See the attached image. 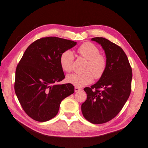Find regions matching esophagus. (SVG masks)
<instances>
[{"label": "esophagus", "mask_w": 148, "mask_h": 148, "mask_svg": "<svg viewBox=\"0 0 148 148\" xmlns=\"http://www.w3.org/2000/svg\"><path fill=\"white\" fill-rule=\"evenodd\" d=\"M81 90V88H79V87H75V88H74L75 92H79V91H80Z\"/></svg>", "instance_id": "obj_1"}]
</instances>
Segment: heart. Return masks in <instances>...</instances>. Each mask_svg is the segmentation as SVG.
<instances>
[{
	"instance_id": "1",
	"label": "heart",
	"mask_w": 148,
	"mask_h": 148,
	"mask_svg": "<svg viewBox=\"0 0 148 148\" xmlns=\"http://www.w3.org/2000/svg\"><path fill=\"white\" fill-rule=\"evenodd\" d=\"M77 51L82 58L88 60L85 67V73L82 74L74 73L67 76L69 83L76 87H83L92 82L94 78L100 79L103 77L107 67V58L101 54L99 48L90 42H85L80 45ZM74 54L67 49L63 51L60 58L61 68L66 73L73 70Z\"/></svg>"
}]
</instances>
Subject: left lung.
Here are the masks:
<instances>
[{"instance_id":"8db88e82","label":"left lung","mask_w":148,"mask_h":148,"mask_svg":"<svg viewBox=\"0 0 148 148\" xmlns=\"http://www.w3.org/2000/svg\"><path fill=\"white\" fill-rule=\"evenodd\" d=\"M92 41L101 45L107 58L104 75L90 87L84 88L87 100L81 106L84 117L92 123L102 124L121 110L132 91V69L127 56L117 45L102 37Z\"/></svg>"}]
</instances>
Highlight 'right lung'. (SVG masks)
<instances>
[{"label": "right lung", "instance_id": "1", "mask_svg": "<svg viewBox=\"0 0 148 148\" xmlns=\"http://www.w3.org/2000/svg\"><path fill=\"white\" fill-rule=\"evenodd\" d=\"M76 42L55 36L41 38L25 51L16 66L15 92L25 112L37 121L55 116L61 101L74 92L70 83L58 84L65 78L60 58Z\"/></svg>", "mask_w": 148, "mask_h": 148}]
</instances>
